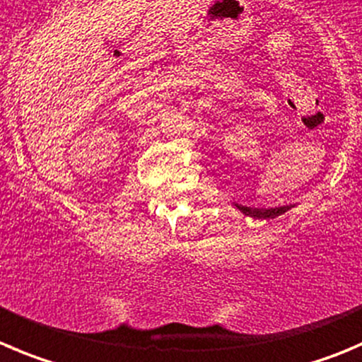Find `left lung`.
I'll return each mask as SVG.
<instances>
[{"mask_svg":"<svg viewBox=\"0 0 362 362\" xmlns=\"http://www.w3.org/2000/svg\"><path fill=\"white\" fill-rule=\"evenodd\" d=\"M235 209L241 211L245 216H250L253 219H273L276 216H282L284 212L291 211L293 205H284V207H275V209H255V207H246V205H238Z\"/></svg>","mask_w":362,"mask_h":362,"instance_id":"obj_1","label":"left lung"}]
</instances>
